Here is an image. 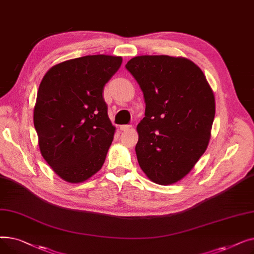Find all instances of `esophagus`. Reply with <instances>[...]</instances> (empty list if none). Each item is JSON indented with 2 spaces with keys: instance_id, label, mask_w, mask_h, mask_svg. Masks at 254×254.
I'll use <instances>...</instances> for the list:
<instances>
[{
  "instance_id": "esophagus-1",
  "label": "esophagus",
  "mask_w": 254,
  "mask_h": 254,
  "mask_svg": "<svg viewBox=\"0 0 254 254\" xmlns=\"http://www.w3.org/2000/svg\"><path fill=\"white\" fill-rule=\"evenodd\" d=\"M130 128H131V126H128V125H124V126L120 127V129H122V130H128Z\"/></svg>"
}]
</instances>
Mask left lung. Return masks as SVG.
I'll return each instance as SVG.
<instances>
[{
	"label": "left lung",
	"mask_w": 254,
	"mask_h": 254,
	"mask_svg": "<svg viewBox=\"0 0 254 254\" xmlns=\"http://www.w3.org/2000/svg\"><path fill=\"white\" fill-rule=\"evenodd\" d=\"M126 68L146 104L137 126L138 163L151 181L176 183L207 149L215 116L213 91L202 70L184 58L141 56Z\"/></svg>",
	"instance_id": "left-lung-1"
}]
</instances>
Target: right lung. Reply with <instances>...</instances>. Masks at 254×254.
<instances>
[{"label":"right lung","instance_id":"add662e5","mask_svg":"<svg viewBox=\"0 0 254 254\" xmlns=\"http://www.w3.org/2000/svg\"><path fill=\"white\" fill-rule=\"evenodd\" d=\"M120 57L86 56L53 65L40 83L34 108L39 147L64 181L83 182L101 170L115 127L103 98Z\"/></svg>","mask_w":254,"mask_h":254}]
</instances>
